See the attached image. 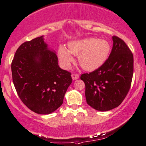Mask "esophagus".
Wrapping results in <instances>:
<instances>
[{
  "label": "esophagus",
  "mask_w": 146,
  "mask_h": 146,
  "mask_svg": "<svg viewBox=\"0 0 146 146\" xmlns=\"http://www.w3.org/2000/svg\"><path fill=\"white\" fill-rule=\"evenodd\" d=\"M71 77L73 80H76V79H78L79 78V75L78 74H75V73H73L71 75Z\"/></svg>",
  "instance_id": "obj_1"
}]
</instances>
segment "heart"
I'll return each instance as SVG.
<instances>
[{
	"label": "heart",
	"instance_id": "heart-1",
	"mask_svg": "<svg viewBox=\"0 0 146 146\" xmlns=\"http://www.w3.org/2000/svg\"><path fill=\"white\" fill-rule=\"evenodd\" d=\"M110 51V43L104 39L86 38L71 42L68 49L60 46L58 58L64 69H69L74 61L73 55L78 56L79 63L83 69L88 71H94L106 62Z\"/></svg>",
	"mask_w": 146,
	"mask_h": 146
}]
</instances>
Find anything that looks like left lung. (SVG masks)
I'll use <instances>...</instances> for the list:
<instances>
[{
    "mask_svg": "<svg viewBox=\"0 0 146 146\" xmlns=\"http://www.w3.org/2000/svg\"><path fill=\"white\" fill-rule=\"evenodd\" d=\"M113 46L106 62L81 79L86 85L88 105L99 111H108L119 106L126 97L133 74V56L125 42L112 36Z\"/></svg>",
    "mask_w": 146,
    "mask_h": 146,
    "instance_id": "1",
    "label": "left lung"
}]
</instances>
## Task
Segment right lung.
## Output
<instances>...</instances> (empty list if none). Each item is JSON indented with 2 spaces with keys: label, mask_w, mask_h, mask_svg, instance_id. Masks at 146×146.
Returning <instances> with one entry per match:
<instances>
[{
  "label": "right lung",
  "mask_w": 146,
  "mask_h": 146,
  "mask_svg": "<svg viewBox=\"0 0 146 146\" xmlns=\"http://www.w3.org/2000/svg\"><path fill=\"white\" fill-rule=\"evenodd\" d=\"M11 71L20 99L27 108L40 114H50L59 108L72 83L71 73L59 67L55 52L48 48L43 36L18 48Z\"/></svg>",
  "instance_id": "add662e5"
}]
</instances>
